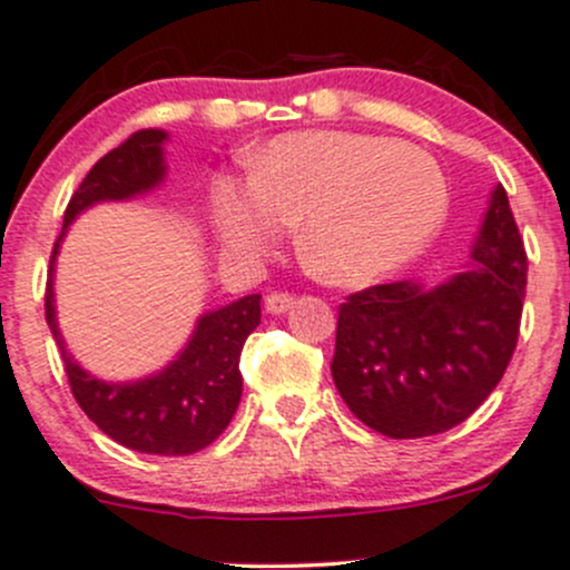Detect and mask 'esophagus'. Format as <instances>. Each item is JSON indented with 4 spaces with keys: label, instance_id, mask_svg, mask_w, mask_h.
Segmentation results:
<instances>
[{
    "label": "esophagus",
    "instance_id": "esophagus-1",
    "mask_svg": "<svg viewBox=\"0 0 570 570\" xmlns=\"http://www.w3.org/2000/svg\"><path fill=\"white\" fill-rule=\"evenodd\" d=\"M292 306H295V297L286 295V292H273V295H267V301H264V308H267L269 314H286Z\"/></svg>",
    "mask_w": 570,
    "mask_h": 570
}]
</instances>
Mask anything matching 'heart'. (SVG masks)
<instances>
[{"mask_svg":"<svg viewBox=\"0 0 570 570\" xmlns=\"http://www.w3.org/2000/svg\"><path fill=\"white\" fill-rule=\"evenodd\" d=\"M450 189L435 159L392 137L292 131L250 176L212 181V220L239 256H267L303 220L301 253L322 281L372 286L411 267L444 228Z\"/></svg>","mask_w":570,"mask_h":570,"instance_id":"b5f03b06","label":"heart"}]
</instances>
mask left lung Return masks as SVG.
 Instances as JSON below:
<instances>
[{
  "label": "left lung",
  "mask_w": 570,
  "mask_h": 570,
  "mask_svg": "<svg viewBox=\"0 0 570 570\" xmlns=\"http://www.w3.org/2000/svg\"><path fill=\"white\" fill-rule=\"evenodd\" d=\"M524 292V243L497 184L461 273L435 286H370L338 306L331 361L338 394L389 439L452 430L502 381L519 342Z\"/></svg>",
  "instance_id": "1"
}]
</instances>
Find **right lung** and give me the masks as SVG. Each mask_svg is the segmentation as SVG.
Segmentation results:
<instances>
[{
  "label": "right lung",
  "instance_id": "1",
  "mask_svg": "<svg viewBox=\"0 0 570 570\" xmlns=\"http://www.w3.org/2000/svg\"><path fill=\"white\" fill-rule=\"evenodd\" d=\"M165 129H140L105 154L68 200L62 232L51 250L46 322L51 327L68 383L90 422L118 444L146 455H193L209 446L237 413L243 396L239 353L262 322V295H245L195 320L187 344L165 370L140 381H101L66 347L55 308V262L68 226L90 206L131 200L157 189L168 176Z\"/></svg>",
  "mask_w": 570,
  "mask_h": 570
}]
</instances>
